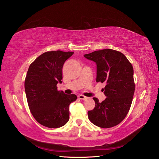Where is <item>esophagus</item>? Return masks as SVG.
<instances>
[{
    "mask_svg": "<svg viewBox=\"0 0 159 159\" xmlns=\"http://www.w3.org/2000/svg\"><path fill=\"white\" fill-rule=\"evenodd\" d=\"M78 98H79V99H80V100H85V99H87V97H86L83 96V95H81V94L79 95V96H78Z\"/></svg>",
    "mask_w": 159,
    "mask_h": 159,
    "instance_id": "1",
    "label": "esophagus"
}]
</instances>
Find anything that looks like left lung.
Returning <instances> with one entry per match:
<instances>
[{"mask_svg":"<svg viewBox=\"0 0 159 159\" xmlns=\"http://www.w3.org/2000/svg\"><path fill=\"white\" fill-rule=\"evenodd\" d=\"M97 65V83H105L103 89L107 98L100 102L94 97L95 107L88 112L93 124L101 128L119 125L128 114L132 104L135 84L133 68L120 52L110 48L84 54Z\"/></svg>","mask_w":159,"mask_h":159,"instance_id":"obj_1","label":"left lung"}]
</instances>
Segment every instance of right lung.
<instances>
[{
    "instance_id": "right-lung-1",
    "label": "right lung",
    "mask_w": 159,
    "mask_h": 159,
    "mask_svg": "<svg viewBox=\"0 0 159 159\" xmlns=\"http://www.w3.org/2000/svg\"><path fill=\"white\" fill-rule=\"evenodd\" d=\"M73 52H46L31 63L25 80L29 109L39 123L48 128H59L69 120V105L75 94L58 91L62 83V66Z\"/></svg>"
}]
</instances>
